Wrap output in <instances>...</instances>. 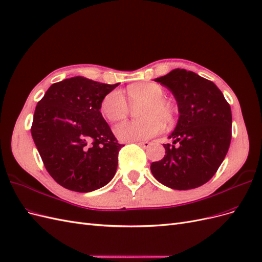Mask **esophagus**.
<instances>
[{"label":"esophagus","instance_id":"34e87169","mask_svg":"<svg viewBox=\"0 0 262 262\" xmlns=\"http://www.w3.org/2000/svg\"><path fill=\"white\" fill-rule=\"evenodd\" d=\"M138 145L141 146V147H143V148H147L150 145V143H149V142H147V141L146 142H139Z\"/></svg>","mask_w":262,"mask_h":262}]
</instances>
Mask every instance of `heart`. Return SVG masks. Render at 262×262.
<instances>
[{"label": "heart", "mask_w": 262, "mask_h": 262, "mask_svg": "<svg viewBox=\"0 0 262 262\" xmlns=\"http://www.w3.org/2000/svg\"><path fill=\"white\" fill-rule=\"evenodd\" d=\"M131 105L143 102L138 112L141 120H130L117 124L114 133L119 141L138 142L152 138L162 130V123H172L173 109L163 98L164 90L155 83H137L128 87ZM129 112V106L121 91L109 92L100 102V113L109 121H118Z\"/></svg>", "instance_id": "obj_1"}]
</instances>
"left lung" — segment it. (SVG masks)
Returning a JSON list of instances; mask_svg holds the SVG:
<instances>
[{
    "instance_id": "8db88e82",
    "label": "left lung",
    "mask_w": 262,
    "mask_h": 262,
    "mask_svg": "<svg viewBox=\"0 0 262 262\" xmlns=\"http://www.w3.org/2000/svg\"><path fill=\"white\" fill-rule=\"evenodd\" d=\"M172 93L179 118L163 144V160L150 164L153 176L175 190L194 189L208 182L227 154L232 139V112L213 82L191 71L175 69L155 78Z\"/></svg>"
}]
</instances>
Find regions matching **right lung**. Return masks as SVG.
I'll return each mask as SVG.
<instances>
[{"label":"right lung","mask_w":262,"mask_h":262,"mask_svg":"<svg viewBox=\"0 0 262 262\" xmlns=\"http://www.w3.org/2000/svg\"><path fill=\"white\" fill-rule=\"evenodd\" d=\"M119 84L66 78L37 104L31 136L46 169L62 187L91 192L114 178L123 145L102 117L100 102Z\"/></svg>","instance_id":"1"}]
</instances>
